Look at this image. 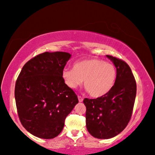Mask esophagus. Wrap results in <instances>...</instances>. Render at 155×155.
I'll return each mask as SVG.
<instances>
[{
    "label": "esophagus",
    "mask_w": 155,
    "mask_h": 155,
    "mask_svg": "<svg viewBox=\"0 0 155 155\" xmlns=\"http://www.w3.org/2000/svg\"><path fill=\"white\" fill-rule=\"evenodd\" d=\"M78 99H79V102H82V101H83V100H84V98H82L81 96H79H79H78Z\"/></svg>",
    "instance_id": "esophagus-1"
}]
</instances>
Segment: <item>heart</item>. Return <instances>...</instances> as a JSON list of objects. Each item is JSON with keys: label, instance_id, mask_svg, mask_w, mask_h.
<instances>
[{"label": "heart", "instance_id": "heart-1", "mask_svg": "<svg viewBox=\"0 0 155 155\" xmlns=\"http://www.w3.org/2000/svg\"><path fill=\"white\" fill-rule=\"evenodd\" d=\"M61 76L64 83L71 88L81 85L93 97H101L110 91L117 78L116 68L113 64L98 59L76 61L73 69L65 68Z\"/></svg>", "mask_w": 155, "mask_h": 155}]
</instances>
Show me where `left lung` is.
Masks as SVG:
<instances>
[{
  "label": "left lung",
  "instance_id": "1",
  "mask_svg": "<svg viewBox=\"0 0 155 155\" xmlns=\"http://www.w3.org/2000/svg\"><path fill=\"white\" fill-rule=\"evenodd\" d=\"M114 64L117 78L108 94L96 99L84 98L88 133L98 139H109L120 133L133 113L137 85L129 65L122 59L106 55Z\"/></svg>",
  "mask_w": 155,
  "mask_h": 155
}]
</instances>
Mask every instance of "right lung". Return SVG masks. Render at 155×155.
<instances>
[{"label":"right lung","mask_w":155,"mask_h":155,"mask_svg":"<svg viewBox=\"0 0 155 155\" xmlns=\"http://www.w3.org/2000/svg\"><path fill=\"white\" fill-rule=\"evenodd\" d=\"M70 57L67 52L46 51L29 60L18 76L15 87L18 117L22 126L36 137H57L79 103L61 76Z\"/></svg>","instance_id":"obj_1"}]
</instances>
